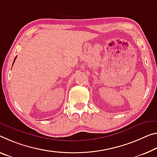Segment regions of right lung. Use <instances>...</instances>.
<instances>
[{"label":"right lung","mask_w":157,"mask_h":157,"mask_svg":"<svg viewBox=\"0 0 157 157\" xmlns=\"http://www.w3.org/2000/svg\"><path fill=\"white\" fill-rule=\"evenodd\" d=\"M16 59H17V56L15 57V58H14V61H13V63H14V61H15V60H16ZM12 65H13V64H12Z\"/></svg>","instance_id":"right-lung-1"}]
</instances>
